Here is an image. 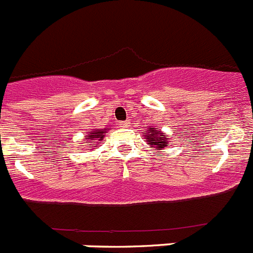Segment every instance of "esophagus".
Segmentation results:
<instances>
[{"label": "esophagus", "mask_w": 253, "mask_h": 253, "mask_svg": "<svg viewBox=\"0 0 253 253\" xmlns=\"http://www.w3.org/2000/svg\"><path fill=\"white\" fill-rule=\"evenodd\" d=\"M128 124H129V120H124V122L119 123L120 126H128Z\"/></svg>", "instance_id": "esophagus-1"}]
</instances>
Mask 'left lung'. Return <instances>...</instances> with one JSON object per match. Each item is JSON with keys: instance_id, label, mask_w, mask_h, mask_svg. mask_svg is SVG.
<instances>
[{"instance_id": "obj_1", "label": "left lung", "mask_w": 253, "mask_h": 253, "mask_svg": "<svg viewBox=\"0 0 253 253\" xmlns=\"http://www.w3.org/2000/svg\"><path fill=\"white\" fill-rule=\"evenodd\" d=\"M143 137H146L149 144L156 148H165V147L169 146V138H166V135L157 128H151L149 131H143Z\"/></svg>"}]
</instances>
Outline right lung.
<instances>
[{"label": "right lung", "mask_w": 253, "mask_h": 253, "mask_svg": "<svg viewBox=\"0 0 253 253\" xmlns=\"http://www.w3.org/2000/svg\"><path fill=\"white\" fill-rule=\"evenodd\" d=\"M104 133H105V131H101V130L92 131V133H91V135H90V138H88V143H90L88 146L95 147V142H93V140H97V143H100V140L104 138Z\"/></svg>", "instance_id": "right-lung-1"}]
</instances>
